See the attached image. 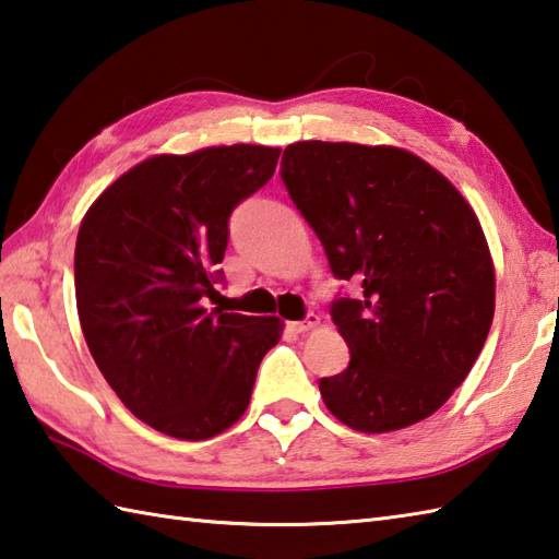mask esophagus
I'll use <instances>...</instances> for the list:
<instances>
[{"mask_svg": "<svg viewBox=\"0 0 559 559\" xmlns=\"http://www.w3.org/2000/svg\"><path fill=\"white\" fill-rule=\"evenodd\" d=\"M318 323H321V318H318L316 313H309L304 321L289 323V330H294V333H309V330H313Z\"/></svg>", "mask_w": 559, "mask_h": 559, "instance_id": "1", "label": "esophagus"}]
</instances>
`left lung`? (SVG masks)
Instances as JSON below:
<instances>
[{
	"instance_id": "obj_1",
	"label": "left lung",
	"mask_w": 559,
	"mask_h": 559,
	"mask_svg": "<svg viewBox=\"0 0 559 559\" xmlns=\"http://www.w3.org/2000/svg\"><path fill=\"white\" fill-rule=\"evenodd\" d=\"M280 176L337 280L330 316L349 347L318 383L340 423L369 435L429 417L465 381L495 316L483 226L437 168L397 146L296 142Z\"/></svg>"
}]
</instances>
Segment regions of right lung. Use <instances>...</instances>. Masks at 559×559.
<instances>
[{"mask_svg":"<svg viewBox=\"0 0 559 559\" xmlns=\"http://www.w3.org/2000/svg\"><path fill=\"white\" fill-rule=\"evenodd\" d=\"M260 144L158 154L91 204L74 250L76 311L91 357L134 417L174 439L222 435L246 413L280 343L275 316L207 311L229 216L275 174Z\"/></svg>","mask_w":559,"mask_h":559,"instance_id":"1","label":"right lung"}]
</instances>
